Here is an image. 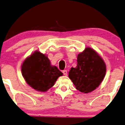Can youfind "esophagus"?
Wrapping results in <instances>:
<instances>
[{
    "label": "esophagus",
    "mask_w": 125,
    "mask_h": 125,
    "mask_svg": "<svg viewBox=\"0 0 125 125\" xmlns=\"http://www.w3.org/2000/svg\"><path fill=\"white\" fill-rule=\"evenodd\" d=\"M63 73L64 75H67V71L66 70H64L63 71Z\"/></svg>",
    "instance_id": "esophagus-1"
}]
</instances>
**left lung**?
Instances as JSON below:
<instances>
[{
    "label": "left lung",
    "instance_id": "8db88e82",
    "mask_svg": "<svg viewBox=\"0 0 125 125\" xmlns=\"http://www.w3.org/2000/svg\"><path fill=\"white\" fill-rule=\"evenodd\" d=\"M77 63L75 68H71L69 77L78 91L84 94L90 93L102 82L106 64L97 52L90 47L78 54Z\"/></svg>",
    "mask_w": 125,
    "mask_h": 125
}]
</instances>
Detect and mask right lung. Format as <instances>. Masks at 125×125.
I'll use <instances>...</instances> for the list:
<instances>
[{
  "label": "right lung",
  "instance_id": "right-lung-1",
  "mask_svg": "<svg viewBox=\"0 0 125 125\" xmlns=\"http://www.w3.org/2000/svg\"><path fill=\"white\" fill-rule=\"evenodd\" d=\"M21 73L27 83L36 90L44 92L54 85L63 73L51 65L46 55L36 51L21 65Z\"/></svg>",
  "mask_w": 125,
  "mask_h": 125
}]
</instances>
